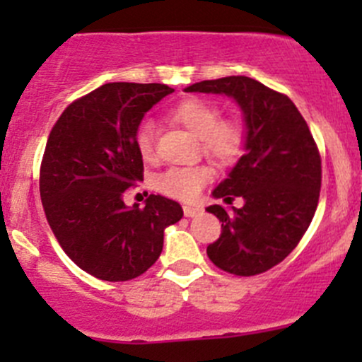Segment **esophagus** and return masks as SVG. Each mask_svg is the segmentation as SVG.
<instances>
[{"label":"esophagus","mask_w":362,"mask_h":362,"mask_svg":"<svg viewBox=\"0 0 362 362\" xmlns=\"http://www.w3.org/2000/svg\"><path fill=\"white\" fill-rule=\"evenodd\" d=\"M198 214H202V208H199V206H189V204H185V206H184L185 217H196Z\"/></svg>","instance_id":"esophagus-1"}]
</instances>
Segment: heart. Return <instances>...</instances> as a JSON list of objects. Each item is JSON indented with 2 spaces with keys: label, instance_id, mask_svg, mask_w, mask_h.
<instances>
[{
  "label": "heart",
  "instance_id": "1",
  "mask_svg": "<svg viewBox=\"0 0 362 362\" xmlns=\"http://www.w3.org/2000/svg\"><path fill=\"white\" fill-rule=\"evenodd\" d=\"M175 122L182 124L194 136L202 138L203 151L218 163H229L240 154L243 145V131L236 122H221L222 115L217 105L210 101L189 98L180 101L170 112ZM134 145L141 159L152 160L156 156L154 124L145 120L134 133ZM210 178L204 166L170 168L156 178V189L171 198L191 202Z\"/></svg>",
  "mask_w": 362,
  "mask_h": 362
}]
</instances>
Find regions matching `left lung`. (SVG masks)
Listing matches in <instances>:
<instances>
[{"label":"left lung","instance_id":"obj_1","mask_svg":"<svg viewBox=\"0 0 362 362\" xmlns=\"http://www.w3.org/2000/svg\"><path fill=\"white\" fill-rule=\"evenodd\" d=\"M184 90L231 98L245 124L242 158L211 191L226 204L242 198L243 206L206 208L222 222L208 257L233 275L268 272L296 249L317 210L322 170L312 133L289 98L249 76L203 80Z\"/></svg>","mask_w":362,"mask_h":362}]
</instances>
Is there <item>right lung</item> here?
Returning a JSON list of instances; mask_svg holds the SVG:
<instances>
[{
  "label": "right lung",
  "mask_w": 362,
  "mask_h": 362,
  "mask_svg": "<svg viewBox=\"0 0 362 362\" xmlns=\"http://www.w3.org/2000/svg\"><path fill=\"white\" fill-rule=\"evenodd\" d=\"M171 93L164 83H105L69 105L47 140L40 170L47 221L68 257L100 280L147 272L163 252L164 229L184 215L159 194L144 208L124 203V192L144 180L134 133Z\"/></svg>",
  "instance_id": "obj_1"
}]
</instances>
